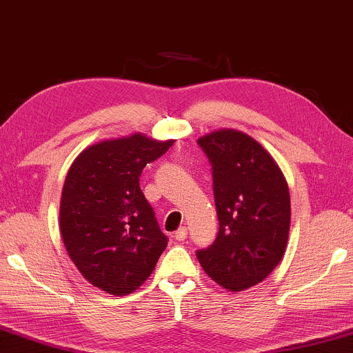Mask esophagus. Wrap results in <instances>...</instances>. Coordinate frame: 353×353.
I'll use <instances>...</instances> for the list:
<instances>
[{
  "label": "esophagus",
  "instance_id": "obj_1",
  "mask_svg": "<svg viewBox=\"0 0 353 353\" xmlns=\"http://www.w3.org/2000/svg\"><path fill=\"white\" fill-rule=\"evenodd\" d=\"M186 236H188V228L186 227L178 228L175 233H173V238H175V241H178V242H183L184 239H186Z\"/></svg>",
  "mask_w": 353,
  "mask_h": 353
}]
</instances>
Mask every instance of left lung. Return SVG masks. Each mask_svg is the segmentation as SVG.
Wrapping results in <instances>:
<instances>
[{
    "instance_id": "1",
    "label": "left lung",
    "mask_w": 353,
    "mask_h": 353,
    "mask_svg": "<svg viewBox=\"0 0 353 353\" xmlns=\"http://www.w3.org/2000/svg\"><path fill=\"white\" fill-rule=\"evenodd\" d=\"M211 163L219 219L214 242L197 259L217 285L244 291L263 281L285 253L291 222L288 183L250 136L221 130L199 139Z\"/></svg>"
}]
</instances>
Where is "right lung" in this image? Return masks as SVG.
<instances>
[{"label": "right lung", "mask_w": 353, "mask_h": 353, "mask_svg": "<svg viewBox=\"0 0 353 353\" xmlns=\"http://www.w3.org/2000/svg\"><path fill=\"white\" fill-rule=\"evenodd\" d=\"M172 143L139 132L105 141L85 148L67 173L61 199L63 244L84 279L112 296L136 291L167 247L139 178Z\"/></svg>", "instance_id": "add662e5"}]
</instances>
